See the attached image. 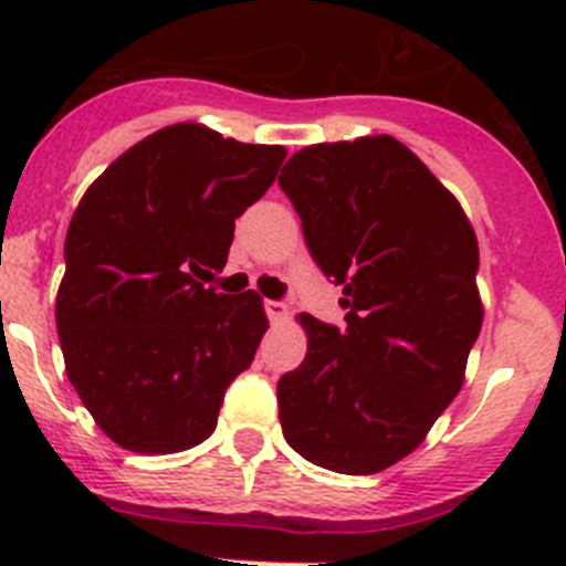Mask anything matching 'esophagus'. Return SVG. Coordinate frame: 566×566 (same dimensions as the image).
I'll return each instance as SVG.
<instances>
[{"label": "esophagus", "mask_w": 566, "mask_h": 566, "mask_svg": "<svg viewBox=\"0 0 566 566\" xmlns=\"http://www.w3.org/2000/svg\"><path fill=\"white\" fill-rule=\"evenodd\" d=\"M264 310H268L271 321L287 318V304H284V302H264Z\"/></svg>", "instance_id": "obj_1"}]
</instances>
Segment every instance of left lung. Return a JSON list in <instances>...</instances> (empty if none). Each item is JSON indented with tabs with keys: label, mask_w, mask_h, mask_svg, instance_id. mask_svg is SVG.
<instances>
[{
	"label": "left lung",
	"mask_w": 566,
	"mask_h": 566,
	"mask_svg": "<svg viewBox=\"0 0 566 566\" xmlns=\"http://www.w3.org/2000/svg\"><path fill=\"white\" fill-rule=\"evenodd\" d=\"M279 186L346 310L344 329L298 315L307 358L279 380L284 440L327 471L378 473L411 454L462 389L482 329L476 233L391 135L307 146Z\"/></svg>",
	"instance_id": "8db88e82"
}]
</instances>
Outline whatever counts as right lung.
Wrapping results in <instances>:
<instances>
[{"mask_svg": "<svg viewBox=\"0 0 566 566\" xmlns=\"http://www.w3.org/2000/svg\"><path fill=\"white\" fill-rule=\"evenodd\" d=\"M284 146L163 126L86 188L55 295L64 369L98 429L135 454L213 434L222 397L268 329L253 290L217 293L233 220L271 188ZM206 282V279H203Z\"/></svg>", "mask_w": 566, "mask_h": 566, "instance_id": "right-lung-1", "label": "right lung"}]
</instances>
